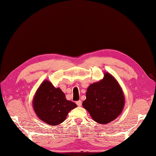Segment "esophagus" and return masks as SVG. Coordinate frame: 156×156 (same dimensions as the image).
Here are the masks:
<instances>
[{
	"mask_svg": "<svg viewBox=\"0 0 156 156\" xmlns=\"http://www.w3.org/2000/svg\"><path fill=\"white\" fill-rule=\"evenodd\" d=\"M76 104L78 107H80L82 105V101H76Z\"/></svg>",
	"mask_w": 156,
	"mask_h": 156,
	"instance_id": "esophagus-1",
	"label": "esophagus"
}]
</instances>
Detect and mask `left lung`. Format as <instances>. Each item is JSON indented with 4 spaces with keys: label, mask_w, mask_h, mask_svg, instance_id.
<instances>
[{
    "label": "left lung",
    "mask_w": 156,
    "mask_h": 156,
    "mask_svg": "<svg viewBox=\"0 0 156 156\" xmlns=\"http://www.w3.org/2000/svg\"><path fill=\"white\" fill-rule=\"evenodd\" d=\"M86 97L82 106L99 124H105L114 120L124 108L123 91L117 80L109 73H105L103 80L88 87Z\"/></svg>",
    "instance_id": "obj_1"
}]
</instances>
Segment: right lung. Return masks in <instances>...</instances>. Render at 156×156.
<instances>
[{
  "mask_svg": "<svg viewBox=\"0 0 156 156\" xmlns=\"http://www.w3.org/2000/svg\"><path fill=\"white\" fill-rule=\"evenodd\" d=\"M76 107L75 103L66 99L59 88L54 87L48 80L41 84L33 99L34 110L37 116L53 126L62 123L69 112Z\"/></svg>",
  "mask_w": 156,
  "mask_h": 156,
  "instance_id": "add662e5",
  "label": "right lung"
}]
</instances>
